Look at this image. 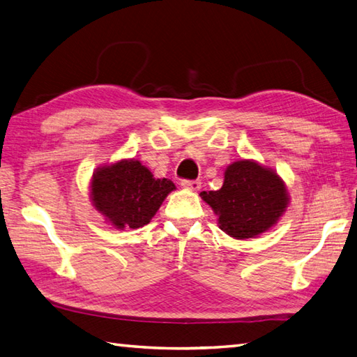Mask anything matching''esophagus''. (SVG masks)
<instances>
[{
    "instance_id": "esophagus-1",
    "label": "esophagus",
    "mask_w": 357,
    "mask_h": 357,
    "mask_svg": "<svg viewBox=\"0 0 357 357\" xmlns=\"http://www.w3.org/2000/svg\"><path fill=\"white\" fill-rule=\"evenodd\" d=\"M181 186L188 189V191L197 192L202 188V181H199V180H183V181H181Z\"/></svg>"
}]
</instances>
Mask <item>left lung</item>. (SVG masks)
Masks as SVG:
<instances>
[{"mask_svg": "<svg viewBox=\"0 0 357 357\" xmlns=\"http://www.w3.org/2000/svg\"><path fill=\"white\" fill-rule=\"evenodd\" d=\"M221 231L235 240L257 238L273 227L290 203L284 180L255 160H236L225 171L218 191H203Z\"/></svg>", "mask_w": 357, "mask_h": 357, "instance_id": "1", "label": "left lung"}]
</instances>
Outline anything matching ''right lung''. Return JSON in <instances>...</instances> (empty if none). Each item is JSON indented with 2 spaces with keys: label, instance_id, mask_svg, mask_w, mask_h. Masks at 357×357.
<instances>
[{
  "label": "right lung",
  "instance_id": "right-lung-1",
  "mask_svg": "<svg viewBox=\"0 0 357 357\" xmlns=\"http://www.w3.org/2000/svg\"><path fill=\"white\" fill-rule=\"evenodd\" d=\"M176 185L168 178H154L146 166L134 158H122L93 172L91 203L107 223L123 231L148 225Z\"/></svg>",
  "mask_w": 357,
  "mask_h": 357
}]
</instances>
